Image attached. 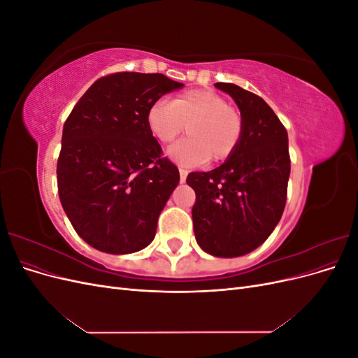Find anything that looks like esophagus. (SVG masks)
Instances as JSON below:
<instances>
[{
	"instance_id": "obj_1",
	"label": "esophagus",
	"mask_w": 358,
	"mask_h": 358,
	"mask_svg": "<svg viewBox=\"0 0 358 358\" xmlns=\"http://www.w3.org/2000/svg\"><path fill=\"white\" fill-rule=\"evenodd\" d=\"M179 175H180V183H183V182H185L187 180V176H188V170H185V169H179Z\"/></svg>"
}]
</instances>
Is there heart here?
<instances>
[{
  "instance_id": "1",
  "label": "heart",
  "mask_w": 358,
  "mask_h": 358,
  "mask_svg": "<svg viewBox=\"0 0 358 358\" xmlns=\"http://www.w3.org/2000/svg\"><path fill=\"white\" fill-rule=\"evenodd\" d=\"M148 127L161 143H170L187 127L188 137L169 149V155L183 166H201L230 158L241 143V112L212 90H191L175 100H157L146 115Z\"/></svg>"
}]
</instances>
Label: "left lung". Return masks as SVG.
<instances>
[{
    "label": "left lung",
    "mask_w": 358,
    "mask_h": 358,
    "mask_svg": "<svg viewBox=\"0 0 358 358\" xmlns=\"http://www.w3.org/2000/svg\"><path fill=\"white\" fill-rule=\"evenodd\" d=\"M229 94L243 119L236 152L208 173H189L196 191L194 233L203 251L241 257L272 234L285 209L289 178L287 129L270 106L233 83H215Z\"/></svg>",
    "instance_id": "obj_1"
}]
</instances>
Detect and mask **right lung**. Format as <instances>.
<instances>
[{
	"instance_id": "add662e5",
	"label": "right lung",
	"mask_w": 358,
	"mask_h": 358,
	"mask_svg": "<svg viewBox=\"0 0 358 358\" xmlns=\"http://www.w3.org/2000/svg\"><path fill=\"white\" fill-rule=\"evenodd\" d=\"M183 83L154 73L96 80L62 129L58 194L82 239L107 254H131L154 241L179 170L148 127L149 107Z\"/></svg>"
}]
</instances>
